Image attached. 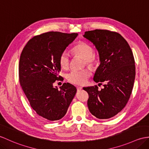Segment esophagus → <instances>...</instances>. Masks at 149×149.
<instances>
[{
  "mask_svg": "<svg viewBox=\"0 0 149 149\" xmlns=\"http://www.w3.org/2000/svg\"><path fill=\"white\" fill-rule=\"evenodd\" d=\"M82 89V88H81V87H79V86H77V91H81Z\"/></svg>",
  "mask_w": 149,
  "mask_h": 149,
  "instance_id": "34e87169",
  "label": "esophagus"
}]
</instances>
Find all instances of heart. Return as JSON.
Masks as SVG:
<instances>
[{"label":"heart","instance_id":"b5f03b06","mask_svg":"<svg viewBox=\"0 0 149 149\" xmlns=\"http://www.w3.org/2000/svg\"><path fill=\"white\" fill-rule=\"evenodd\" d=\"M75 55L84 59L85 62L89 66H93L98 61V57L93 53V47L85 42H80L73 48ZM61 67L67 70L70 67V56L67 51L61 53L59 59ZM91 75V70L89 68L82 70H73L67 75L68 81L75 85H84L88 81V78Z\"/></svg>","mask_w":149,"mask_h":149}]
</instances>
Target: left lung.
<instances>
[{"instance_id":"left-lung-1","label":"left lung","mask_w":149,"mask_h":149,"mask_svg":"<svg viewBox=\"0 0 149 149\" xmlns=\"http://www.w3.org/2000/svg\"><path fill=\"white\" fill-rule=\"evenodd\" d=\"M95 45L100 65L93 77L104 88H84L88 92L89 112L96 118L107 119L120 112L126 106L133 90L135 65L133 52L119 33L107 30L85 32L83 36Z\"/></svg>"}]
</instances>
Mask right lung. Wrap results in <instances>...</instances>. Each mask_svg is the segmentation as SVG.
Instances as JSON below:
<instances>
[{
    "mask_svg": "<svg viewBox=\"0 0 149 149\" xmlns=\"http://www.w3.org/2000/svg\"><path fill=\"white\" fill-rule=\"evenodd\" d=\"M78 33L49 32L34 36L24 47L19 63L20 85L30 106L49 121L66 114L77 89L63 83L58 89L53 83L60 79V54Z\"/></svg>",
    "mask_w": 149,
    "mask_h": 149,
    "instance_id": "1",
    "label": "right lung"
}]
</instances>
